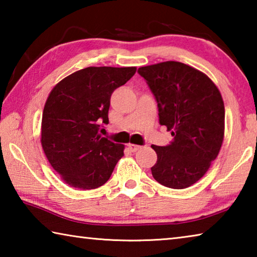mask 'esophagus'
Returning a JSON list of instances; mask_svg holds the SVG:
<instances>
[{
    "label": "esophagus",
    "instance_id": "esophagus-1",
    "mask_svg": "<svg viewBox=\"0 0 257 257\" xmlns=\"http://www.w3.org/2000/svg\"><path fill=\"white\" fill-rule=\"evenodd\" d=\"M128 149L132 152H137L138 150L142 149V146L139 145H135V144H128Z\"/></svg>",
    "mask_w": 257,
    "mask_h": 257
}]
</instances>
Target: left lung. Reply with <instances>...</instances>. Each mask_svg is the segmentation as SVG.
<instances>
[{"mask_svg": "<svg viewBox=\"0 0 257 257\" xmlns=\"http://www.w3.org/2000/svg\"><path fill=\"white\" fill-rule=\"evenodd\" d=\"M138 72L158 101L160 123L173 136L170 145H152L158 154L152 175L169 188H187L205 175L222 146L220 90L205 73L176 61L141 67Z\"/></svg>", "mask_w": 257, "mask_h": 257, "instance_id": "obj_1", "label": "left lung"}]
</instances>
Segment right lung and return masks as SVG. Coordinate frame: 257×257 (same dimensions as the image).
I'll return each instance as SVG.
<instances>
[{"label":"right lung","instance_id":"right-lung-1","mask_svg":"<svg viewBox=\"0 0 257 257\" xmlns=\"http://www.w3.org/2000/svg\"><path fill=\"white\" fill-rule=\"evenodd\" d=\"M136 67H88L58 82L46 99L41 143L46 159L73 188L95 189L110 179L124 145L102 137L108 123L112 93L124 85Z\"/></svg>","mask_w":257,"mask_h":257}]
</instances>
